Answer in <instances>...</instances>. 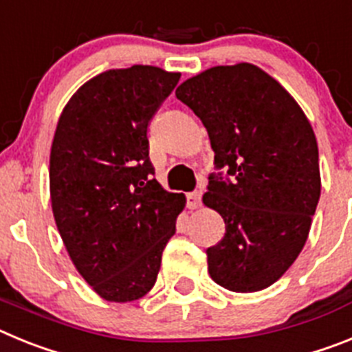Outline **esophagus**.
<instances>
[{
    "instance_id": "obj_1",
    "label": "esophagus",
    "mask_w": 352,
    "mask_h": 352,
    "mask_svg": "<svg viewBox=\"0 0 352 352\" xmlns=\"http://www.w3.org/2000/svg\"><path fill=\"white\" fill-rule=\"evenodd\" d=\"M201 197H203L201 192H190V194L186 195V206L190 208V210H197L201 206Z\"/></svg>"
}]
</instances>
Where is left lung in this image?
I'll return each mask as SVG.
<instances>
[{
  "mask_svg": "<svg viewBox=\"0 0 352 352\" xmlns=\"http://www.w3.org/2000/svg\"><path fill=\"white\" fill-rule=\"evenodd\" d=\"M178 100L203 121L214 167L203 203L226 234L206 250L222 287L254 292L275 284L300 256L321 195L316 133L298 102L250 63L213 67L186 79Z\"/></svg>",
  "mask_w": 352,
  "mask_h": 352,
  "instance_id": "left-lung-1",
  "label": "left lung"
}]
</instances>
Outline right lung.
Segmentation results:
<instances>
[{"label": "right lung", "instance_id": "obj_1", "mask_svg": "<svg viewBox=\"0 0 352 352\" xmlns=\"http://www.w3.org/2000/svg\"><path fill=\"white\" fill-rule=\"evenodd\" d=\"M149 65L107 70L82 84L51 146V204L72 263L100 298L139 300L157 282L185 195L153 178L148 125L178 84Z\"/></svg>", "mask_w": 352, "mask_h": 352}]
</instances>
